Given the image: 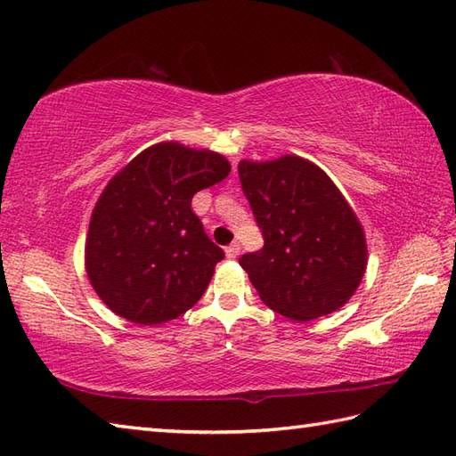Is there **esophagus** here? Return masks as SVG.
<instances>
[{
  "mask_svg": "<svg viewBox=\"0 0 456 456\" xmlns=\"http://www.w3.org/2000/svg\"><path fill=\"white\" fill-rule=\"evenodd\" d=\"M239 253H240V245H239V243H233V245H229V247L225 248L227 258H237Z\"/></svg>",
  "mask_w": 456,
  "mask_h": 456,
  "instance_id": "obj_1",
  "label": "esophagus"
}]
</instances>
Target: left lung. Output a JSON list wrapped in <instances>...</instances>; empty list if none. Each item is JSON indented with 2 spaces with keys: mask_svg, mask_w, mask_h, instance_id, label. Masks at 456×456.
Segmentation results:
<instances>
[{
  "mask_svg": "<svg viewBox=\"0 0 456 456\" xmlns=\"http://www.w3.org/2000/svg\"><path fill=\"white\" fill-rule=\"evenodd\" d=\"M265 247L239 258L260 299L296 322L337 312L356 292L368 250L364 229L333 180L296 154L239 162Z\"/></svg>",
  "mask_w": 456,
  "mask_h": 456,
  "instance_id": "8db88e82",
  "label": "left lung"
}]
</instances>
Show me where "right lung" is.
<instances>
[{
	"mask_svg": "<svg viewBox=\"0 0 456 456\" xmlns=\"http://www.w3.org/2000/svg\"><path fill=\"white\" fill-rule=\"evenodd\" d=\"M229 172L223 154L167 141L110 180L90 219L86 273L113 314L160 325L198 304L225 253L206 235L191 198Z\"/></svg>",
	"mask_w": 456,
	"mask_h": 456,
	"instance_id": "right-lung-1",
	"label": "right lung"
}]
</instances>
